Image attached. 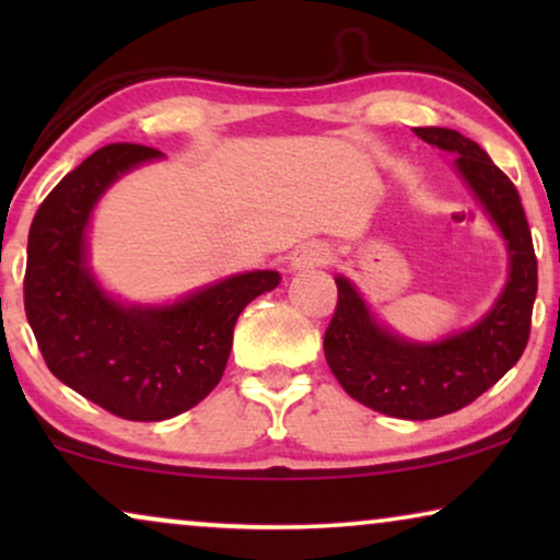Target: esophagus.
Masks as SVG:
<instances>
[{
  "label": "esophagus",
  "mask_w": 560,
  "mask_h": 560,
  "mask_svg": "<svg viewBox=\"0 0 560 560\" xmlns=\"http://www.w3.org/2000/svg\"><path fill=\"white\" fill-rule=\"evenodd\" d=\"M328 262H331V252L324 244H305V247L295 249L290 267L293 270H313V267H324Z\"/></svg>",
  "instance_id": "1"
}]
</instances>
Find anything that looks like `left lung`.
Returning <instances> with one entry per match:
<instances>
[{"label":"left lung","instance_id":"8db88e82","mask_svg":"<svg viewBox=\"0 0 560 560\" xmlns=\"http://www.w3.org/2000/svg\"><path fill=\"white\" fill-rule=\"evenodd\" d=\"M412 132L458 155V173L508 240V288L469 331L441 343H410L374 324L351 282L336 278L339 301L326 328L324 354L339 385L366 408L393 418L428 420L466 408L523 357L538 293V259L515 183L492 158L456 129L416 127Z\"/></svg>","mask_w":560,"mask_h":560}]
</instances>
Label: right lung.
Masks as SVG:
<instances>
[{"label":"right lung","instance_id":"right-lung-1","mask_svg":"<svg viewBox=\"0 0 560 560\" xmlns=\"http://www.w3.org/2000/svg\"><path fill=\"white\" fill-rule=\"evenodd\" d=\"M163 152L114 142L66 175L37 209L27 236L25 313L48 370L125 420H167L219 385L234 324L280 275L244 272L165 308L112 301L86 267V224L98 196Z\"/></svg>","mask_w":560,"mask_h":560}]
</instances>
